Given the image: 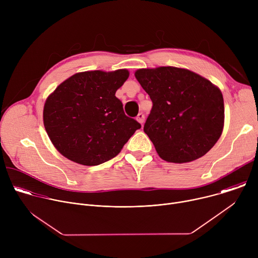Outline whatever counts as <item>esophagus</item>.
I'll return each mask as SVG.
<instances>
[{"label":"esophagus","instance_id":"obj_1","mask_svg":"<svg viewBox=\"0 0 258 258\" xmlns=\"http://www.w3.org/2000/svg\"><path fill=\"white\" fill-rule=\"evenodd\" d=\"M137 120L143 125V123H144V121H145V115H144L143 113H139L138 116H137Z\"/></svg>","mask_w":258,"mask_h":258}]
</instances>
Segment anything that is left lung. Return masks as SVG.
Listing matches in <instances>:
<instances>
[{"instance_id":"obj_1","label":"left lung","mask_w":258,"mask_h":258,"mask_svg":"<svg viewBox=\"0 0 258 258\" xmlns=\"http://www.w3.org/2000/svg\"><path fill=\"white\" fill-rule=\"evenodd\" d=\"M153 103L144 132L165 161L185 163L205 155L223 133L222 92L188 69L171 66L135 73Z\"/></svg>"}]
</instances>
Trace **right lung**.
I'll use <instances>...</instances> for the list:
<instances>
[{"instance_id": "obj_1", "label": "right lung", "mask_w": 258, "mask_h": 258, "mask_svg": "<svg viewBox=\"0 0 258 258\" xmlns=\"http://www.w3.org/2000/svg\"><path fill=\"white\" fill-rule=\"evenodd\" d=\"M128 75L126 69L77 73L48 97L44 125L63 156L83 165H99L115 157L141 128L125 115L115 96Z\"/></svg>"}]
</instances>
